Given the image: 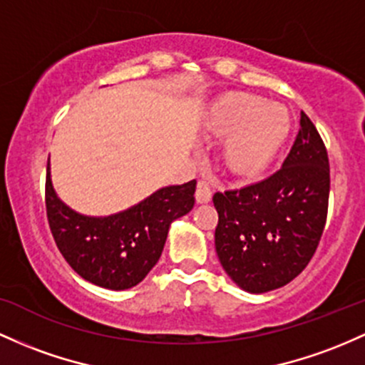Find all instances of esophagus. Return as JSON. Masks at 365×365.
Listing matches in <instances>:
<instances>
[{
    "label": "esophagus",
    "instance_id": "esophagus-1",
    "mask_svg": "<svg viewBox=\"0 0 365 365\" xmlns=\"http://www.w3.org/2000/svg\"><path fill=\"white\" fill-rule=\"evenodd\" d=\"M211 195H213V192H211L210 182H206V180H199L197 189H195V201H197L199 204L210 202Z\"/></svg>",
    "mask_w": 365,
    "mask_h": 365
}]
</instances>
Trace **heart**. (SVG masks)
Wrapping results in <instances>:
<instances>
[{
    "label": "heart",
    "instance_id": "1",
    "mask_svg": "<svg viewBox=\"0 0 365 365\" xmlns=\"http://www.w3.org/2000/svg\"><path fill=\"white\" fill-rule=\"evenodd\" d=\"M204 124L216 137L227 138L223 163L228 170L253 178L277 158L293 130V115L282 103L246 91H230L211 103Z\"/></svg>",
    "mask_w": 365,
    "mask_h": 365
}]
</instances>
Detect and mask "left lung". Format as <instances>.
Segmentation results:
<instances>
[{"instance_id":"obj_1","label":"left lung","mask_w":365,"mask_h":365,"mask_svg":"<svg viewBox=\"0 0 365 365\" xmlns=\"http://www.w3.org/2000/svg\"><path fill=\"white\" fill-rule=\"evenodd\" d=\"M329 183L326 145L302 112L299 131L279 171L213 195L215 247L228 277L259 294L302 274L326 227Z\"/></svg>"}]
</instances>
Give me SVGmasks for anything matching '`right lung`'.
I'll use <instances>...</instances> for the list:
<instances>
[{
	"mask_svg": "<svg viewBox=\"0 0 365 365\" xmlns=\"http://www.w3.org/2000/svg\"><path fill=\"white\" fill-rule=\"evenodd\" d=\"M195 180L155 190L121 213H76L55 194L46 166V216L57 247L76 274L106 289L123 291L145 279L161 258L171 222L194 207Z\"/></svg>",
	"mask_w": 365,
	"mask_h": 365,
	"instance_id": "1",
	"label": "right lung"
}]
</instances>
